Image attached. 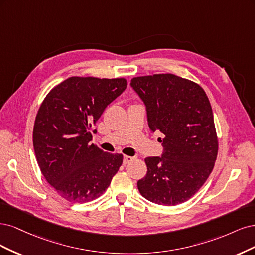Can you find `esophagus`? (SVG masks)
<instances>
[{
	"instance_id": "obj_1",
	"label": "esophagus",
	"mask_w": 255,
	"mask_h": 255,
	"mask_svg": "<svg viewBox=\"0 0 255 255\" xmlns=\"http://www.w3.org/2000/svg\"><path fill=\"white\" fill-rule=\"evenodd\" d=\"M133 157H129V155H124V164H128L131 161H133Z\"/></svg>"
}]
</instances>
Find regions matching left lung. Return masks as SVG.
Returning a JSON list of instances; mask_svg holds the SVG:
<instances>
[{"label":"left lung","instance_id":"8db88e82","mask_svg":"<svg viewBox=\"0 0 255 255\" xmlns=\"http://www.w3.org/2000/svg\"><path fill=\"white\" fill-rule=\"evenodd\" d=\"M130 86L143 101L152 132L164 134L161 157L145 159L141 195L160 205H177L194 196L214 167L218 139L204 90L194 81L154 74L134 77Z\"/></svg>","mask_w":255,"mask_h":255}]
</instances>
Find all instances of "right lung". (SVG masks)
<instances>
[{
  "instance_id": "right-lung-1",
  "label": "right lung",
  "mask_w": 255,
  "mask_h": 255,
  "mask_svg": "<svg viewBox=\"0 0 255 255\" xmlns=\"http://www.w3.org/2000/svg\"><path fill=\"white\" fill-rule=\"evenodd\" d=\"M126 88L125 78L74 76L52 89L41 104L32 132L35 154L45 180L65 200L98 198L122 165L123 154L91 144V131Z\"/></svg>"
}]
</instances>
